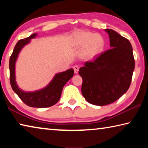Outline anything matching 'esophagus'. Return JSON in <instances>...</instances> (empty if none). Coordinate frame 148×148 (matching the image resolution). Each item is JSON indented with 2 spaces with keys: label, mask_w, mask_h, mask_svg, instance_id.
<instances>
[{
  "label": "esophagus",
  "mask_w": 148,
  "mask_h": 148,
  "mask_svg": "<svg viewBox=\"0 0 148 148\" xmlns=\"http://www.w3.org/2000/svg\"><path fill=\"white\" fill-rule=\"evenodd\" d=\"M73 69H74L75 73L77 74L79 71V66H77V65H75V66H73Z\"/></svg>",
  "instance_id": "esophagus-1"
}]
</instances>
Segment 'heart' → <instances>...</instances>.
Returning <instances> with one entry per match:
<instances>
[{"label": "heart", "instance_id": "b5f03b06", "mask_svg": "<svg viewBox=\"0 0 148 148\" xmlns=\"http://www.w3.org/2000/svg\"><path fill=\"white\" fill-rule=\"evenodd\" d=\"M76 42L79 47H86V56L92 58L103 50L105 42L101 35L90 32H80L76 36Z\"/></svg>", "mask_w": 148, "mask_h": 148}]
</instances>
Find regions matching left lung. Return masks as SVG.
I'll return each instance as SVG.
<instances>
[{
  "label": "left lung",
  "mask_w": 148,
  "mask_h": 148,
  "mask_svg": "<svg viewBox=\"0 0 148 148\" xmlns=\"http://www.w3.org/2000/svg\"><path fill=\"white\" fill-rule=\"evenodd\" d=\"M109 34L111 48L79 70L83 79L82 93L87 102L97 106L113 103L127 92L131 84L134 59L129 40L114 30Z\"/></svg>",
  "instance_id": "left-lung-1"
}]
</instances>
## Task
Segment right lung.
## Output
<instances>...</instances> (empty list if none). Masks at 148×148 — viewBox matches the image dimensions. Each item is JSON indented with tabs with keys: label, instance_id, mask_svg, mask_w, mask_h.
Returning a JSON list of instances; mask_svg holds the SVG:
<instances>
[{
	"label": "right lung",
	"instance_id": "right-lung-1",
	"mask_svg": "<svg viewBox=\"0 0 148 148\" xmlns=\"http://www.w3.org/2000/svg\"><path fill=\"white\" fill-rule=\"evenodd\" d=\"M36 34H33L25 39H21L17 42L14 51L10 58V81L13 91L27 106L34 108H47L56 104L59 101L62 90L64 85L74 75L72 69L57 74L53 80L44 89L35 92H26L18 88L15 79V63L19 51L25 45L28 44L30 40L34 38Z\"/></svg>",
	"mask_w": 148,
	"mask_h": 148
}]
</instances>
